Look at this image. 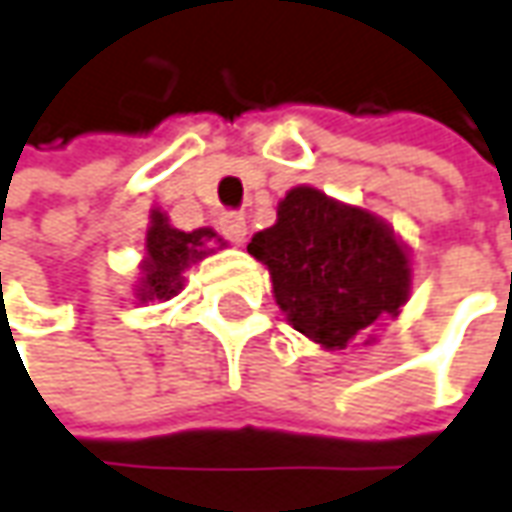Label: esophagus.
Instances as JSON below:
<instances>
[{"mask_svg":"<svg viewBox=\"0 0 512 512\" xmlns=\"http://www.w3.org/2000/svg\"><path fill=\"white\" fill-rule=\"evenodd\" d=\"M218 229H221V235L226 240L243 243V238H246V218L240 212H223L218 218Z\"/></svg>","mask_w":512,"mask_h":512,"instance_id":"1","label":"esophagus"}]
</instances>
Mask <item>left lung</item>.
I'll return each mask as SVG.
<instances>
[{"label":"left lung","instance_id":"1","mask_svg":"<svg viewBox=\"0 0 512 512\" xmlns=\"http://www.w3.org/2000/svg\"><path fill=\"white\" fill-rule=\"evenodd\" d=\"M272 274L274 300L300 334L345 348L385 317H397L411 291L408 255L371 212L294 186L277 223L249 243Z\"/></svg>","mask_w":512,"mask_h":512}]
</instances>
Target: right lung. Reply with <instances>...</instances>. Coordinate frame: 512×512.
I'll return each mask as SVG.
<instances>
[{"label": "right lung", "instance_id": "right-lung-1", "mask_svg": "<svg viewBox=\"0 0 512 512\" xmlns=\"http://www.w3.org/2000/svg\"><path fill=\"white\" fill-rule=\"evenodd\" d=\"M215 238L212 229H195L181 232L172 229L161 212H152V226L147 232V260H144V277H141V300H169L184 286V269L203 257V240Z\"/></svg>", "mask_w": 512, "mask_h": 512}]
</instances>
